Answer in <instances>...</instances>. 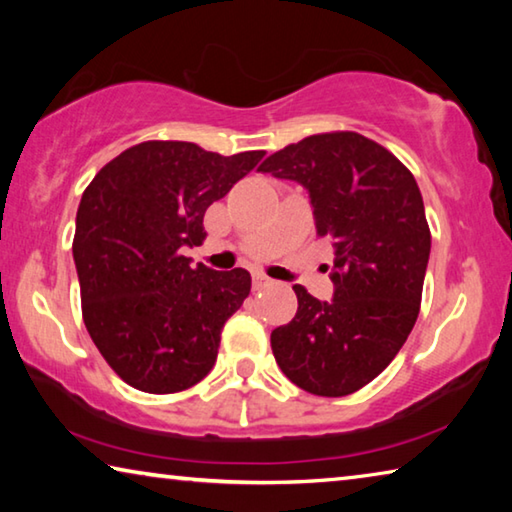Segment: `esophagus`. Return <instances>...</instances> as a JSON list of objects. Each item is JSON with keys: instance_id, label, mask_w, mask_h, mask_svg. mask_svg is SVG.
Instances as JSON below:
<instances>
[{"instance_id": "34e87169", "label": "esophagus", "mask_w": 512, "mask_h": 512, "mask_svg": "<svg viewBox=\"0 0 512 512\" xmlns=\"http://www.w3.org/2000/svg\"><path fill=\"white\" fill-rule=\"evenodd\" d=\"M268 284H273L271 277H266L264 273H253V287H255V289L268 287Z\"/></svg>"}]
</instances>
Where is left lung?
Returning <instances> with one entry per match:
<instances>
[{"label":"left lung","mask_w":512,"mask_h":512,"mask_svg":"<svg viewBox=\"0 0 512 512\" xmlns=\"http://www.w3.org/2000/svg\"><path fill=\"white\" fill-rule=\"evenodd\" d=\"M259 171L305 187L316 235L334 241V298L293 287L296 316L271 334L277 366L307 393L350 395L395 359L420 314L431 232L418 183L352 131L309 135Z\"/></svg>","instance_id":"obj_1"}]
</instances>
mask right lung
Segmentation results:
<instances>
[{
    "instance_id": "right-lung-1",
    "label": "right lung",
    "mask_w": 512,
    "mask_h": 512,
    "mask_svg": "<svg viewBox=\"0 0 512 512\" xmlns=\"http://www.w3.org/2000/svg\"><path fill=\"white\" fill-rule=\"evenodd\" d=\"M262 158L151 140L119 153L85 187L72 244L83 323L128 386L178 393L212 370L250 273L189 266L183 246L203 244L207 207Z\"/></svg>"
}]
</instances>
